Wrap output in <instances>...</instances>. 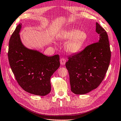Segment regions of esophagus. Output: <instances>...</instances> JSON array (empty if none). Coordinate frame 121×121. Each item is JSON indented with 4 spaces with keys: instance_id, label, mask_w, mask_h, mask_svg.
<instances>
[{
    "instance_id": "1",
    "label": "esophagus",
    "mask_w": 121,
    "mask_h": 121,
    "mask_svg": "<svg viewBox=\"0 0 121 121\" xmlns=\"http://www.w3.org/2000/svg\"><path fill=\"white\" fill-rule=\"evenodd\" d=\"M65 63H66V60H65L64 58H62L60 59V64L61 65H64L65 64Z\"/></svg>"
}]
</instances>
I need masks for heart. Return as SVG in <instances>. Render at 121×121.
<instances>
[{
	"label": "heart",
	"instance_id": "1",
	"mask_svg": "<svg viewBox=\"0 0 121 121\" xmlns=\"http://www.w3.org/2000/svg\"><path fill=\"white\" fill-rule=\"evenodd\" d=\"M88 39L87 33L78 29H70L62 32L59 36L60 40H68L65 44L68 53L74 54L80 51Z\"/></svg>",
	"mask_w": 121,
	"mask_h": 121
}]
</instances>
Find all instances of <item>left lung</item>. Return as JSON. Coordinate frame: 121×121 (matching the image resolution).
<instances>
[{"label":"left lung","instance_id":"left-lung-1","mask_svg":"<svg viewBox=\"0 0 121 121\" xmlns=\"http://www.w3.org/2000/svg\"><path fill=\"white\" fill-rule=\"evenodd\" d=\"M97 43L90 44L80 53L68 57L66 67L69 74L71 91L82 95L97 88L104 79L111 57L108 34L98 23Z\"/></svg>","mask_w":121,"mask_h":121}]
</instances>
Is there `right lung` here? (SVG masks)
<instances>
[{"mask_svg": "<svg viewBox=\"0 0 121 121\" xmlns=\"http://www.w3.org/2000/svg\"><path fill=\"white\" fill-rule=\"evenodd\" d=\"M22 24L17 26L9 41L8 58L17 82L25 91L39 96L51 92V76L60 66L58 55L48 57L30 49L21 40Z\"/></svg>", "mask_w": 121, "mask_h": 121, "instance_id": "1", "label": "right lung"}]
</instances>
